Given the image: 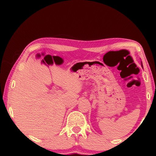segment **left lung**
<instances>
[{
	"mask_svg": "<svg viewBox=\"0 0 156 156\" xmlns=\"http://www.w3.org/2000/svg\"><path fill=\"white\" fill-rule=\"evenodd\" d=\"M141 67H142V63H141Z\"/></svg>",
	"mask_w": 156,
	"mask_h": 156,
	"instance_id": "obj_1",
	"label": "left lung"
}]
</instances>
